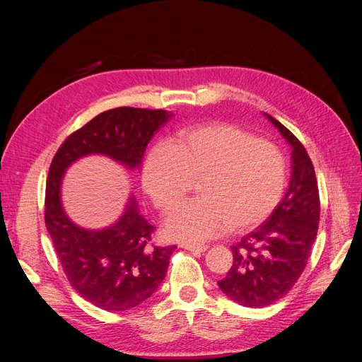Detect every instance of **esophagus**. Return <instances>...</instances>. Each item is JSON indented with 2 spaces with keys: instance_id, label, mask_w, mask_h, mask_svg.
I'll return each mask as SVG.
<instances>
[{
  "instance_id": "esophagus-1",
  "label": "esophagus",
  "mask_w": 362,
  "mask_h": 362,
  "mask_svg": "<svg viewBox=\"0 0 362 362\" xmlns=\"http://www.w3.org/2000/svg\"><path fill=\"white\" fill-rule=\"evenodd\" d=\"M182 248L191 251V252H205L208 250L206 245H195V243H182Z\"/></svg>"
}]
</instances>
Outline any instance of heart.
Segmentation results:
<instances>
[{"label": "heart", "mask_w": 362, "mask_h": 362, "mask_svg": "<svg viewBox=\"0 0 362 362\" xmlns=\"http://www.w3.org/2000/svg\"><path fill=\"white\" fill-rule=\"evenodd\" d=\"M199 177L201 197L176 206L165 220L170 239L202 243L229 227L233 232L252 229L280 202L288 167L274 144L238 126L210 124L183 130L171 145L152 148L142 183L165 213Z\"/></svg>", "instance_id": "1"}]
</instances>
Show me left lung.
<instances>
[{
  "mask_svg": "<svg viewBox=\"0 0 362 362\" xmlns=\"http://www.w3.org/2000/svg\"><path fill=\"white\" fill-rule=\"evenodd\" d=\"M264 116L292 148V175L269 220L232 246V269L218 280L227 298L248 308L269 307L293 288L310 258L320 220L318 186L308 152L291 130L269 114Z\"/></svg>",
  "mask_w": 362,
  "mask_h": 362,
  "instance_id": "left-lung-1",
  "label": "left lung"
}]
</instances>
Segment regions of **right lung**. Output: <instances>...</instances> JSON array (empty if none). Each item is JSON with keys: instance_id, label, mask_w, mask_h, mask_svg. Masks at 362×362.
<instances>
[{"instance_id": "1", "label": "right lung", "mask_w": 362, "mask_h": 362, "mask_svg": "<svg viewBox=\"0 0 362 362\" xmlns=\"http://www.w3.org/2000/svg\"><path fill=\"white\" fill-rule=\"evenodd\" d=\"M175 114L119 107L98 114L64 141L51 163L45 224L63 270L76 292L105 311H127L154 293L164 280L175 246H154V226L130 195L122 216L103 229H85L64 211L62 185L67 168L88 156H105L133 171L146 145Z\"/></svg>"}]
</instances>
